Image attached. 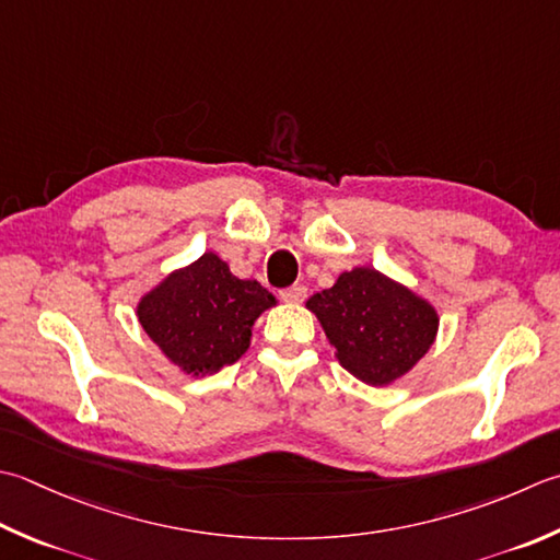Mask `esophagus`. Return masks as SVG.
Masks as SVG:
<instances>
[{"mask_svg": "<svg viewBox=\"0 0 560 560\" xmlns=\"http://www.w3.org/2000/svg\"><path fill=\"white\" fill-rule=\"evenodd\" d=\"M279 295H281V301H287V303H303L305 295H308V289L301 287V283H293V287L279 291Z\"/></svg>", "mask_w": 560, "mask_h": 560, "instance_id": "esophagus-1", "label": "esophagus"}]
</instances>
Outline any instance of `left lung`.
<instances>
[{"mask_svg": "<svg viewBox=\"0 0 560 560\" xmlns=\"http://www.w3.org/2000/svg\"><path fill=\"white\" fill-rule=\"evenodd\" d=\"M335 354L369 386H388L432 347L440 315L402 283L371 267L339 273L332 289L308 299Z\"/></svg>", "mask_w": 560, "mask_h": 560, "instance_id": "1", "label": "left lung"}]
</instances>
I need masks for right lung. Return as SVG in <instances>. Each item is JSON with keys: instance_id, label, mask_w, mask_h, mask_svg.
Instances as JSON below:
<instances>
[{"instance_id": "add662e5", "label": "right lung", "mask_w": 560, "mask_h": 560, "mask_svg": "<svg viewBox=\"0 0 560 560\" xmlns=\"http://www.w3.org/2000/svg\"><path fill=\"white\" fill-rule=\"evenodd\" d=\"M271 305L277 299L261 283L233 277L206 252L142 295L138 320L174 366L208 376L247 352L252 325Z\"/></svg>"}]
</instances>
